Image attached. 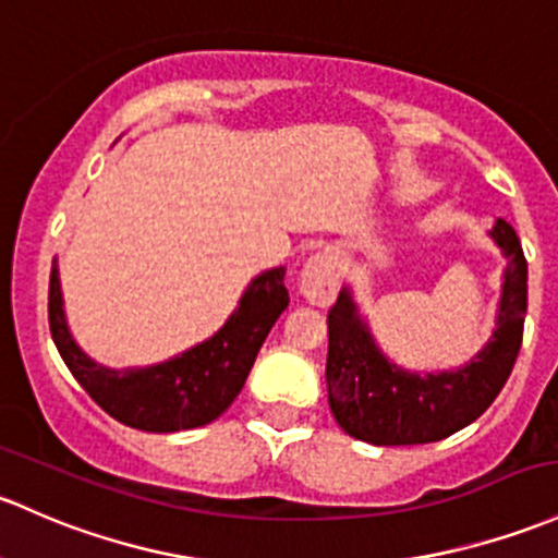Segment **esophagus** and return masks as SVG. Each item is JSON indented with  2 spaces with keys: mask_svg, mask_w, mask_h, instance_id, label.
I'll return each mask as SVG.
<instances>
[{
  "mask_svg": "<svg viewBox=\"0 0 558 558\" xmlns=\"http://www.w3.org/2000/svg\"><path fill=\"white\" fill-rule=\"evenodd\" d=\"M339 278H342V262H339L337 251L324 248L304 262L302 272H299V291L307 302L328 307L339 291Z\"/></svg>",
  "mask_w": 558,
  "mask_h": 558,
  "instance_id": "esophagus-1",
  "label": "esophagus"
}]
</instances>
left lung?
I'll return each instance as SVG.
<instances>
[{
	"mask_svg": "<svg viewBox=\"0 0 558 558\" xmlns=\"http://www.w3.org/2000/svg\"><path fill=\"white\" fill-rule=\"evenodd\" d=\"M489 238L506 256L492 337L471 361L441 372H412L383 353L353 289L344 286L328 310L326 385L333 420L348 436L374 447L441 441L489 409L521 348L526 315V259L506 219Z\"/></svg>",
	"mask_w": 558,
	"mask_h": 558,
	"instance_id": "8db88e82",
	"label": "left lung"
}]
</instances>
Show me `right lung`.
I'll return each mask as SVG.
<instances>
[{"label":"right lung","instance_id":"1","mask_svg":"<svg viewBox=\"0 0 558 558\" xmlns=\"http://www.w3.org/2000/svg\"><path fill=\"white\" fill-rule=\"evenodd\" d=\"M283 278V267L251 278L225 326L195 348L151 366L111 368L93 361L72 337L58 262L52 259L47 302L52 342L74 379L109 417L146 433L192 430L225 414L243 390L269 328L289 307Z\"/></svg>","mask_w":558,"mask_h":558}]
</instances>
